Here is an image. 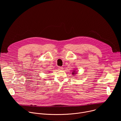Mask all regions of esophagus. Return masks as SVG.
Masks as SVG:
<instances>
[{
    "instance_id": "esophagus-1",
    "label": "esophagus",
    "mask_w": 121,
    "mask_h": 121,
    "mask_svg": "<svg viewBox=\"0 0 121 121\" xmlns=\"http://www.w3.org/2000/svg\"><path fill=\"white\" fill-rule=\"evenodd\" d=\"M58 69H59V70H63V67H62V66H59V67H58Z\"/></svg>"
}]
</instances>
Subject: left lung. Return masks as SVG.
<instances>
[{"mask_svg":"<svg viewBox=\"0 0 121 121\" xmlns=\"http://www.w3.org/2000/svg\"><path fill=\"white\" fill-rule=\"evenodd\" d=\"M76 70H73V73H72L73 75H75V74H76Z\"/></svg>","mask_w":121,"mask_h":121,"instance_id":"1","label":"left lung"}]
</instances>
